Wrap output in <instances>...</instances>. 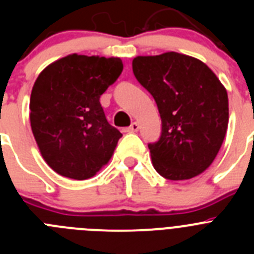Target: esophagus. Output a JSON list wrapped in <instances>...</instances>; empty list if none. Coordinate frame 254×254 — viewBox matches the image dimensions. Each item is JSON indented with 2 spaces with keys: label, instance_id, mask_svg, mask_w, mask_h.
Wrapping results in <instances>:
<instances>
[{
  "label": "esophagus",
  "instance_id": "esophagus-1",
  "mask_svg": "<svg viewBox=\"0 0 254 254\" xmlns=\"http://www.w3.org/2000/svg\"><path fill=\"white\" fill-rule=\"evenodd\" d=\"M138 131V123L133 122L128 128H126V132H137Z\"/></svg>",
  "mask_w": 254,
  "mask_h": 254
}]
</instances>
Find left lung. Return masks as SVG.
<instances>
[{"label": "left lung", "mask_w": 254, "mask_h": 254, "mask_svg": "<svg viewBox=\"0 0 254 254\" xmlns=\"http://www.w3.org/2000/svg\"><path fill=\"white\" fill-rule=\"evenodd\" d=\"M132 69L160 113V138L149 143L155 170L170 181L205 172L228 129L225 87L203 62L177 52L138 56Z\"/></svg>", "instance_id": "obj_1"}]
</instances>
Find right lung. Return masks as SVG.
Listing matches in <instances>:
<instances>
[{"label":"right lung","mask_w":254,"mask_h":254,"mask_svg":"<svg viewBox=\"0 0 254 254\" xmlns=\"http://www.w3.org/2000/svg\"><path fill=\"white\" fill-rule=\"evenodd\" d=\"M121 58L69 55L40 72L30 96V125L40 154L61 176L84 181L99 172L122 137L99 99L122 73Z\"/></svg>","instance_id":"1"}]
</instances>
